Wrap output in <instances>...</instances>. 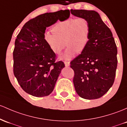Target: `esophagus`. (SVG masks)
<instances>
[{
    "instance_id": "1",
    "label": "esophagus",
    "mask_w": 127,
    "mask_h": 127,
    "mask_svg": "<svg viewBox=\"0 0 127 127\" xmlns=\"http://www.w3.org/2000/svg\"><path fill=\"white\" fill-rule=\"evenodd\" d=\"M64 64L66 67L69 66V65H70V62H69V61H64Z\"/></svg>"
}]
</instances>
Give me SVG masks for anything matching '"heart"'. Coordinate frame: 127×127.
I'll list each match as a JSON object with an SVG mask.
<instances>
[{
	"instance_id": "1",
	"label": "heart",
	"mask_w": 127,
	"mask_h": 127,
	"mask_svg": "<svg viewBox=\"0 0 127 127\" xmlns=\"http://www.w3.org/2000/svg\"><path fill=\"white\" fill-rule=\"evenodd\" d=\"M52 30L54 32L44 33V40L57 54H60L66 44L67 48L62 56L63 59L66 60H70L76 52H83L90 40V25L84 17L69 18L58 21Z\"/></svg>"
}]
</instances>
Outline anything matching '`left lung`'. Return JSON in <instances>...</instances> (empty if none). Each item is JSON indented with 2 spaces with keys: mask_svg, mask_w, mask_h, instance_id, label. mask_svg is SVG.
I'll return each mask as SVG.
<instances>
[{
  "mask_svg": "<svg viewBox=\"0 0 127 127\" xmlns=\"http://www.w3.org/2000/svg\"><path fill=\"white\" fill-rule=\"evenodd\" d=\"M71 14L89 21L90 40L86 49L70 62L76 93L86 99L102 97L113 86L117 68V47L111 31L95 11L71 9Z\"/></svg>",
  "mask_w": 127,
  "mask_h": 127,
  "instance_id": "1",
  "label": "left lung"
}]
</instances>
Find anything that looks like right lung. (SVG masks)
Returning a JSON list of instances; mask_svg holds the SVG:
<instances>
[{
    "mask_svg": "<svg viewBox=\"0 0 127 127\" xmlns=\"http://www.w3.org/2000/svg\"><path fill=\"white\" fill-rule=\"evenodd\" d=\"M70 11L47 12L31 19L23 26L15 41L13 71L22 89L35 97L48 96L65 67L55 62L56 55L46 43V29L57 22L67 19Z\"/></svg>",
    "mask_w": 127,
    "mask_h": 127,
    "instance_id": "right-lung-1",
    "label": "right lung"
}]
</instances>
